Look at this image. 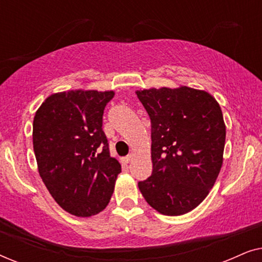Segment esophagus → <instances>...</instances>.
I'll return each mask as SVG.
<instances>
[{
    "label": "esophagus",
    "mask_w": 262,
    "mask_h": 262,
    "mask_svg": "<svg viewBox=\"0 0 262 262\" xmlns=\"http://www.w3.org/2000/svg\"><path fill=\"white\" fill-rule=\"evenodd\" d=\"M131 159H132V155L125 156V157H123V159H121V163H123V164H127V163L131 161Z\"/></svg>",
    "instance_id": "1"
}]
</instances>
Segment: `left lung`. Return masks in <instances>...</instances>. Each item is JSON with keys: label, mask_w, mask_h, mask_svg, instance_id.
Instances as JSON below:
<instances>
[{"label": "left lung", "mask_w": 262, "mask_h": 262, "mask_svg": "<svg viewBox=\"0 0 262 262\" xmlns=\"http://www.w3.org/2000/svg\"><path fill=\"white\" fill-rule=\"evenodd\" d=\"M136 94L151 123L152 174L138 182L139 191L157 212L187 213L206 198L223 164L227 131L220 103L186 85Z\"/></svg>", "instance_id": "left-lung-1"}]
</instances>
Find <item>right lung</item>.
Listing matches in <instances>:
<instances>
[{"label": "right lung", "mask_w": 262, "mask_h": 262, "mask_svg": "<svg viewBox=\"0 0 262 262\" xmlns=\"http://www.w3.org/2000/svg\"><path fill=\"white\" fill-rule=\"evenodd\" d=\"M113 96V91L55 93L35 112L39 175L56 203L74 216L101 212L121 171L102 131L103 110Z\"/></svg>", "instance_id": "1"}]
</instances>
